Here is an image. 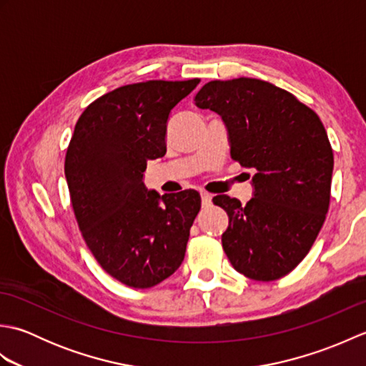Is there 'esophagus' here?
Here are the masks:
<instances>
[{"label": "esophagus", "mask_w": 366, "mask_h": 366, "mask_svg": "<svg viewBox=\"0 0 366 366\" xmlns=\"http://www.w3.org/2000/svg\"><path fill=\"white\" fill-rule=\"evenodd\" d=\"M212 203V197L209 195L207 192H201V204H203V207H209Z\"/></svg>", "instance_id": "obj_1"}]
</instances>
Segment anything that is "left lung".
I'll return each instance as SVG.
<instances>
[{
	"label": "left lung",
	"instance_id": "obj_1",
	"mask_svg": "<svg viewBox=\"0 0 366 366\" xmlns=\"http://www.w3.org/2000/svg\"><path fill=\"white\" fill-rule=\"evenodd\" d=\"M195 105L220 116L231 157L256 169L245 206L228 195L212 199L229 217L224 253L252 280L285 277L305 258L329 211L333 151L320 116L291 92L245 76L206 83Z\"/></svg>",
	"mask_w": 366,
	"mask_h": 366
}]
</instances>
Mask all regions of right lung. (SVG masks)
I'll return each instance as SVG.
<instances>
[{"label": "right lung", "mask_w": 366, "mask_h": 366, "mask_svg": "<svg viewBox=\"0 0 366 366\" xmlns=\"http://www.w3.org/2000/svg\"><path fill=\"white\" fill-rule=\"evenodd\" d=\"M185 81L126 84L81 113L67 147L64 173L76 223L102 269L144 290L181 266L201 209L197 190L159 195L147 190V160L167 152L173 108L197 88Z\"/></svg>", "instance_id": "right-lung-1"}]
</instances>
